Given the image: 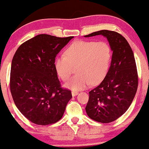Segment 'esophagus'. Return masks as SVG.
I'll use <instances>...</instances> for the list:
<instances>
[{"label":"esophagus","instance_id":"obj_1","mask_svg":"<svg viewBox=\"0 0 149 149\" xmlns=\"http://www.w3.org/2000/svg\"><path fill=\"white\" fill-rule=\"evenodd\" d=\"M78 94V91H72V96H75V95H77Z\"/></svg>","mask_w":149,"mask_h":149}]
</instances>
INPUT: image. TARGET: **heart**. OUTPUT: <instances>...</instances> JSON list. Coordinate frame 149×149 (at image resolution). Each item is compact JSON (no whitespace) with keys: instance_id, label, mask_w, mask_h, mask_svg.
<instances>
[{"instance_id":"b5f03b06","label":"heart","mask_w":149,"mask_h":149,"mask_svg":"<svg viewBox=\"0 0 149 149\" xmlns=\"http://www.w3.org/2000/svg\"><path fill=\"white\" fill-rule=\"evenodd\" d=\"M65 56L55 61V68L64 81H68L74 67L77 73L66 84L72 90H80L101 83L107 76L112 58L109 45L104 41L79 40L73 42L64 52Z\"/></svg>"}]
</instances>
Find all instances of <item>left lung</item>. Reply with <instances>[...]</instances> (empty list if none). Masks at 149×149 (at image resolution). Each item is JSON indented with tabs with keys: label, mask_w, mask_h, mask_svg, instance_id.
Instances as JSON below:
<instances>
[{
	"label": "left lung",
	"mask_w": 149,
	"mask_h": 149,
	"mask_svg": "<svg viewBox=\"0 0 149 149\" xmlns=\"http://www.w3.org/2000/svg\"><path fill=\"white\" fill-rule=\"evenodd\" d=\"M103 35L112 51L111 66L100 84L89 91L87 115L100 123L115 121L127 111L137 91L138 76L134 53L127 40L117 32L102 30L85 37Z\"/></svg>",
	"instance_id": "1"
}]
</instances>
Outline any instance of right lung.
Segmentation results:
<instances>
[{
    "label": "right lung",
    "mask_w": 149,
    "mask_h": 149,
    "mask_svg": "<svg viewBox=\"0 0 149 149\" xmlns=\"http://www.w3.org/2000/svg\"><path fill=\"white\" fill-rule=\"evenodd\" d=\"M72 38L38 34L22 43L14 54L10 90L18 110L32 123L58 122L72 98L71 91L61 87L55 60Z\"/></svg>",
    "instance_id": "obj_1"
}]
</instances>
